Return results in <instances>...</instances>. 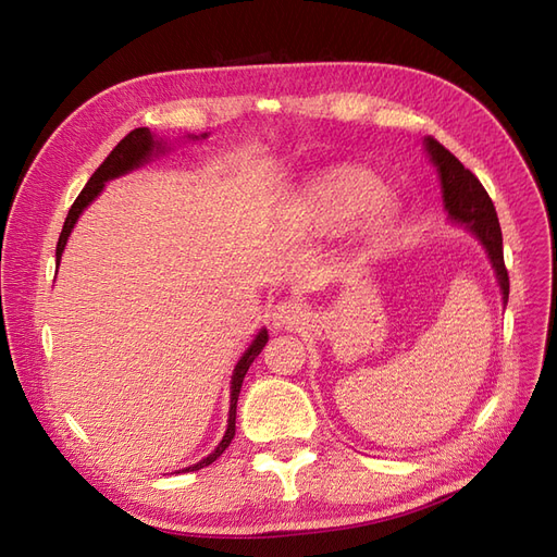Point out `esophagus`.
Instances as JSON below:
<instances>
[{
    "mask_svg": "<svg viewBox=\"0 0 557 557\" xmlns=\"http://www.w3.org/2000/svg\"><path fill=\"white\" fill-rule=\"evenodd\" d=\"M308 320V310L300 300H282L273 308V324L277 329H294Z\"/></svg>",
    "mask_w": 557,
    "mask_h": 557,
    "instance_id": "esophagus-1",
    "label": "esophagus"
}]
</instances>
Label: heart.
Masks as SVG:
<instances>
[{"mask_svg": "<svg viewBox=\"0 0 557 557\" xmlns=\"http://www.w3.org/2000/svg\"><path fill=\"white\" fill-rule=\"evenodd\" d=\"M367 214V233L373 243L394 231L399 208L371 172L336 168L317 177L298 200V216L317 231L336 233Z\"/></svg>", "mask_w": 557, "mask_h": 557, "instance_id": "1", "label": "heart"}]
</instances>
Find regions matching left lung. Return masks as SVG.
<instances>
[{"instance_id": "8db88e82", "label": "left lung", "mask_w": 557, "mask_h": 557, "mask_svg": "<svg viewBox=\"0 0 557 557\" xmlns=\"http://www.w3.org/2000/svg\"><path fill=\"white\" fill-rule=\"evenodd\" d=\"M424 147L429 151V158L438 170L441 188H443V202L453 221L465 224L473 235L483 243L490 263L495 268L502 300H508V273L504 265V247H502V228L499 219L492 205L487 190L479 182V177L471 170H467L457 158L436 141L434 137H424Z\"/></svg>"}]
</instances>
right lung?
I'll use <instances>...</instances> for the list:
<instances>
[{"mask_svg":"<svg viewBox=\"0 0 557 557\" xmlns=\"http://www.w3.org/2000/svg\"><path fill=\"white\" fill-rule=\"evenodd\" d=\"M205 137H208V135H200V139H205ZM190 139H198V137L190 135ZM165 149H168L165 141L153 137L149 128H135L133 133H128L119 141V145L114 147V151H111L104 158V163L92 172V177L88 180V184L84 186V190H82V194H78V198L72 205V210H70V214L65 219V226H62V233L58 237V247H55V261H58V265H60V257H62V251H65L67 237H70V233H72V228L76 224L78 214H82L88 208V205L100 196V190L104 188V184L109 180L121 177V174L139 168V165H145L147 161H151V156L165 153ZM265 343H268V331L261 329L259 336L251 341V345L245 349V355L240 357V361H237V367L233 371V380H231V410H228V426H226L224 438H221L219 446L208 457L200 459L198 465H190V467H186L182 471H198L202 467H210L214 459L231 446V441L235 436V408H237V396H240L243 380H245V375H247V371L251 367V361L261 355V349L265 347Z\"/></svg>","mask_w":557,"mask_h":557,"instance_id":"obj_1","label":"right lung"}]
</instances>
